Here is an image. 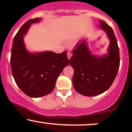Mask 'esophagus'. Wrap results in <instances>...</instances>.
<instances>
[{
  "mask_svg": "<svg viewBox=\"0 0 132 132\" xmlns=\"http://www.w3.org/2000/svg\"><path fill=\"white\" fill-rule=\"evenodd\" d=\"M68 59H70L71 58V57L72 56V53L71 52H70V51H68Z\"/></svg>",
  "mask_w": 132,
  "mask_h": 132,
  "instance_id": "1",
  "label": "esophagus"
}]
</instances>
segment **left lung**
Listing matches in <instances>:
<instances>
[{"instance_id":"obj_1","label":"left lung","mask_w":132,"mask_h":132,"mask_svg":"<svg viewBox=\"0 0 132 132\" xmlns=\"http://www.w3.org/2000/svg\"><path fill=\"white\" fill-rule=\"evenodd\" d=\"M100 23L101 28L106 31L110 41L108 55L94 56L90 54L84 40L72 51L73 55L69 60L74 69V87L85 96H95L108 90L119 69V48L113 29L104 21Z\"/></svg>"}]
</instances>
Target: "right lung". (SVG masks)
<instances>
[{"label": "right lung", "mask_w": 132, "mask_h": 132, "mask_svg": "<svg viewBox=\"0 0 132 132\" xmlns=\"http://www.w3.org/2000/svg\"><path fill=\"white\" fill-rule=\"evenodd\" d=\"M39 20L38 18L29 20L20 28L13 38L10 57L12 72L16 84L31 97L51 93L59 75L69 63L66 51L60 54L52 51L30 53L27 51L24 35L31 23Z\"/></svg>", "instance_id": "add662e5"}]
</instances>
